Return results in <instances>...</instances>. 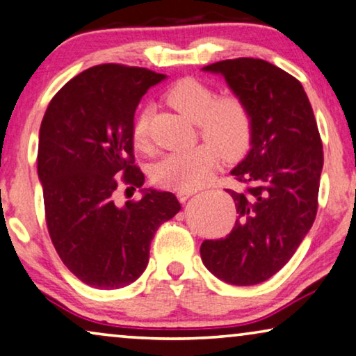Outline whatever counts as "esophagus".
Segmentation results:
<instances>
[{"label": "esophagus", "instance_id": "1", "mask_svg": "<svg viewBox=\"0 0 356 356\" xmlns=\"http://www.w3.org/2000/svg\"><path fill=\"white\" fill-rule=\"evenodd\" d=\"M196 193L195 188H180L177 190V198L180 201H187L190 196H193Z\"/></svg>", "mask_w": 356, "mask_h": 356}]
</instances>
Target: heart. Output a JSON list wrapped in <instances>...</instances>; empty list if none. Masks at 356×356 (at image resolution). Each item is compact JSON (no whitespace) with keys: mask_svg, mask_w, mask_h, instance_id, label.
Wrapping results in <instances>:
<instances>
[{"mask_svg":"<svg viewBox=\"0 0 356 356\" xmlns=\"http://www.w3.org/2000/svg\"><path fill=\"white\" fill-rule=\"evenodd\" d=\"M166 102L196 123L206 144L187 152L168 153L153 168L152 179L160 187L196 188L203 185L220 161L238 160L252 140L254 120L246 99L238 92L219 94L209 84L195 78L174 83L166 92ZM132 142L139 150H148V113L140 111L132 124Z\"/></svg>","mask_w":356,"mask_h":356,"instance_id":"heart-1","label":"heart"}]
</instances>
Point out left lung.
I'll return each mask as SVG.
<instances>
[{
    "label": "left lung",
    "instance_id": "left-lung-1",
    "mask_svg": "<svg viewBox=\"0 0 356 356\" xmlns=\"http://www.w3.org/2000/svg\"><path fill=\"white\" fill-rule=\"evenodd\" d=\"M220 73L252 111L251 150L227 190L238 220L230 235L200 248L206 268L236 286H251L284 267L314 225L323 169V144L310 100L299 79L252 57L203 67Z\"/></svg>",
    "mask_w": 356,
    "mask_h": 356
}]
</instances>
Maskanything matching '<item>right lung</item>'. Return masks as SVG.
<instances>
[{
  "mask_svg": "<svg viewBox=\"0 0 356 356\" xmlns=\"http://www.w3.org/2000/svg\"><path fill=\"white\" fill-rule=\"evenodd\" d=\"M164 78L142 67L95 65L72 78L42 116L38 177L47 232L65 267L92 288L118 289L139 278L158 227L180 211L176 195L156 190L115 203L120 187L144 185L134 164V113Z\"/></svg>",
  "mask_w": 356,
  "mask_h": 356,
  "instance_id": "right-lung-1",
  "label": "right lung"
}]
</instances>
